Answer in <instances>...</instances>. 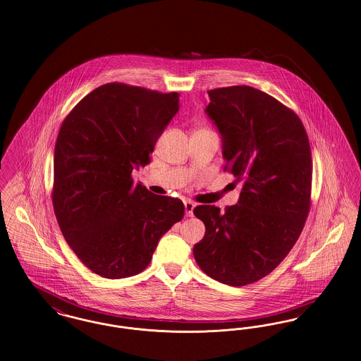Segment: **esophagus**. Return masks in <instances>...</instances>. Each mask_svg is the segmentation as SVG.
<instances>
[{
  "label": "esophagus",
  "mask_w": 361,
  "mask_h": 361,
  "mask_svg": "<svg viewBox=\"0 0 361 361\" xmlns=\"http://www.w3.org/2000/svg\"><path fill=\"white\" fill-rule=\"evenodd\" d=\"M195 207V204L192 201H185V210H186V216L191 217L192 216V209Z\"/></svg>",
  "instance_id": "34e87169"
}]
</instances>
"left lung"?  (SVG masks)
I'll return each mask as SVG.
<instances>
[{
    "mask_svg": "<svg viewBox=\"0 0 361 361\" xmlns=\"http://www.w3.org/2000/svg\"><path fill=\"white\" fill-rule=\"evenodd\" d=\"M207 107L223 138L224 171L243 188L224 213L194 208L205 236L192 252L209 277L231 286L271 273L299 239L311 207L312 159L298 114L248 85L208 91Z\"/></svg>",
    "mask_w": 361,
    "mask_h": 361,
    "instance_id": "1",
    "label": "left lung"
}]
</instances>
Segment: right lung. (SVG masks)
<instances>
[{
  "label": "right lung",
  "instance_id": "right-lung-1",
  "mask_svg": "<svg viewBox=\"0 0 361 361\" xmlns=\"http://www.w3.org/2000/svg\"><path fill=\"white\" fill-rule=\"evenodd\" d=\"M178 110L176 92L109 82L61 125L51 190L58 226L77 258L104 279L142 271L160 238L185 216L180 200L132 178Z\"/></svg>",
  "mask_w": 361,
  "mask_h": 361
}]
</instances>
